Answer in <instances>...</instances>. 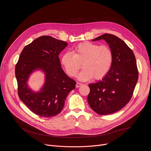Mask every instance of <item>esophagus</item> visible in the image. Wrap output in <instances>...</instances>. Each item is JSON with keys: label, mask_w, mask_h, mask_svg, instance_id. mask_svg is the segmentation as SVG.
<instances>
[{"label": "esophagus", "mask_w": 151, "mask_h": 151, "mask_svg": "<svg viewBox=\"0 0 151 151\" xmlns=\"http://www.w3.org/2000/svg\"><path fill=\"white\" fill-rule=\"evenodd\" d=\"M81 85H82V83L77 82V83H76V88H78V87H81Z\"/></svg>", "instance_id": "1"}]
</instances>
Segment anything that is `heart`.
Returning a JSON list of instances; mask_svg holds the SVG:
<instances>
[{"mask_svg":"<svg viewBox=\"0 0 151 151\" xmlns=\"http://www.w3.org/2000/svg\"><path fill=\"white\" fill-rule=\"evenodd\" d=\"M113 60L114 54L109 46L99 45L90 42L77 45L73 49L72 54H64L61 60L70 76L76 75L82 64L83 69L78 76L82 81H87L93 77L96 79L104 78L111 70Z\"/></svg>","mask_w":151,"mask_h":151,"instance_id":"1","label":"heart"}]
</instances>
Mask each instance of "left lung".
I'll use <instances>...</instances> for the list:
<instances>
[{
	"mask_svg": "<svg viewBox=\"0 0 151 151\" xmlns=\"http://www.w3.org/2000/svg\"><path fill=\"white\" fill-rule=\"evenodd\" d=\"M104 40L112 50L114 60L111 70L103 79L89 84L88 102L99 115H110L121 109L130 100L139 73L133 51L118 37L106 33L93 41Z\"/></svg>",
	"mask_w": 151,
	"mask_h": 151,
	"instance_id": "8db88e82",
	"label": "left lung"
}]
</instances>
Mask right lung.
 <instances>
[{"label": "right lung", "instance_id": "obj_1", "mask_svg": "<svg viewBox=\"0 0 151 151\" xmlns=\"http://www.w3.org/2000/svg\"><path fill=\"white\" fill-rule=\"evenodd\" d=\"M66 42L50 36L34 40L23 50L15 66V76L20 100L37 115L50 118L60 114L76 82L61 68L58 55L68 46ZM40 70L45 83L37 92L28 85L31 75Z\"/></svg>", "mask_w": 151, "mask_h": 151}]
</instances>
